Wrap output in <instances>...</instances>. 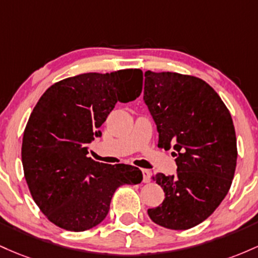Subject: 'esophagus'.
Returning a JSON list of instances; mask_svg holds the SVG:
<instances>
[{
  "label": "esophagus",
  "mask_w": 258,
  "mask_h": 258,
  "mask_svg": "<svg viewBox=\"0 0 258 258\" xmlns=\"http://www.w3.org/2000/svg\"><path fill=\"white\" fill-rule=\"evenodd\" d=\"M144 174V183H150L151 181V172L147 169H143Z\"/></svg>",
  "instance_id": "1"
}]
</instances>
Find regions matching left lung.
Returning <instances> with one entry per match:
<instances>
[{"label": "left lung", "mask_w": 258, "mask_h": 258, "mask_svg": "<svg viewBox=\"0 0 258 258\" xmlns=\"http://www.w3.org/2000/svg\"><path fill=\"white\" fill-rule=\"evenodd\" d=\"M144 101L158 132V147L174 149L175 175L157 173L163 202L149 208L156 224L185 230L207 219L227 196L238 158L231 115L206 82L172 72H145Z\"/></svg>", "instance_id": "8db88e82"}]
</instances>
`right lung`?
Listing matches in <instances>:
<instances>
[{
	"label": "right lung",
	"mask_w": 258,
	"mask_h": 258,
	"mask_svg": "<svg viewBox=\"0 0 258 258\" xmlns=\"http://www.w3.org/2000/svg\"><path fill=\"white\" fill-rule=\"evenodd\" d=\"M141 90L140 69L85 73L53 84L34 107L23 137V168L34 201L57 227H96L120 185L141 183L137 167L88 157L89 144L102 135L100 126L115 103L134 101Z\"/></svg>",
	"instance_id": "1"
}]
</instances>
